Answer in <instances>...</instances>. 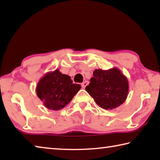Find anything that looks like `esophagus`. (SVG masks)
I'll list each match as a JSON object with an SVG mask.
<instances>
[{
	"instance_id": "obj_1",
	"label": "esophagus",
	"mask_w": 160,
	"mask_h": 160,
	"mask_svg": "<svg viewBox=\"0 0 160 160\" xmlns=\"http://www.w3.org/2000/svg\"><path fill=\"white\" fill-rule=\"evenodd\" d=\"M88 85V81H85V82H83L82 84H81V85H82V88H85V87Z\"/></svg>"
}]
</instances>
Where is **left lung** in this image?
Segmentation results:
<instances>
[{
    "mask_svg": "<svg viewBox=\"0 0 160 160\" xmlns=\"http://www.w3.org/2000/svg\"><path fill=\"white\" fill-rule=\"evenodd\" d=\"M128 81L117 68L104 70L96 69L86 91L100 107L113 109L126 101L128 94Z\"/></svg>",
    "mask_w": 160,
    "mask_h": 160,
    "instance_id": "8db88e82",
    "label": "left lung"
}]
</instances>
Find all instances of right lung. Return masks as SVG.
Listing matches in <instances>:
<instances>
[{"mask_svg":"<svg viewBox=\"0 0 160 160\" xmlns=\"http://www.w3.org/2000/svg\"><path fill=\"white\" fill-rule=\"evenodd\" d=\"M80 88V85L72 83L69 75L56 69L48 72L39 80L36 93L46 108L58 111L66 107Z\"/></svg>","mask_w":160,"mask_h":160,"instance_id":"1","label":"right lung"}]
</instances>
